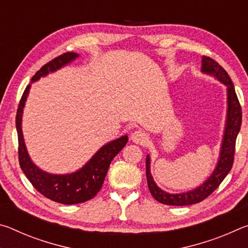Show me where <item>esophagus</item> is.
Instances as JSON below:
<instances>
[{
    "label": "esophagus",
    "instance_id": "34e87169",
    "mask_svg": "<svg viewBox=\"0 0 248 248\" xmlns=\"http://www.w3.org/2000/svg\"><path fill=\"white\" fill-rule=\"evenodd\" d=\"M148 134L141 130H137L131 134V140L136 144H145L148 142Z\"/></svg>",
    "mask_w": 248,
    "mask_h": 248
}]
</instances>
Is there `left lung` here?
Returning <instances> with one entry per match:
<instances>
[{
    "instance_id": "1",
    "label": "left lung",
    "mask_w": 248,
    "mask_h": 248,
    "mask_svg": "<svg viewBox=\"0 0 248 248\" xmlns=\"http://www.w3.org/2000/svg\"><path fill=\"white\" fill-rule=\"evenodd\" d=\"M201 72L213 77L217 81L226 86V118L223 131V139L221 142V148L217 165L211 175L204 182L196 187L195 189L179 192V194H170L159 188L151 174V158L146 155V179L150 192L158 202L169 205H189L198 203L207 198L215 191L222 183L229 171L232 169L235 152V142L237 134L241 130L242 124V109L238 102L232 79L222 66L209 57H202L201 60Z\"/></svg>"
}]
</instances>
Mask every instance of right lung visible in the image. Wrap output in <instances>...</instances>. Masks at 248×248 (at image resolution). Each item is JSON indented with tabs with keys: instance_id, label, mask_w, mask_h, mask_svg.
<instances>
[{
	"instance_id": "1",
	"label": "right lung",
	"mask_w": 248,
	"mask_h": 248,
	"mask_svg": "<svg viewBox=\"0 0 248 248\" xmlns=\"http://www.w3.org/2000/svg\"><path fill=\"white\" fill-rule=\"evenodd\" d=\"M79 57L78 53L66 52L53 59L45 64L33 75L31 82L27 85L20 99L17 114H16V130L18 136V158L20 169L26 175L29 182L41 195L48 199L63 204L82 203L94 198L102 188L109 165L117 154L124 148L128 142V136H123L104 144L81 169L69 174H52L39 169L32 162L25 144L22 130L23 112L26 104L31 83L40 78L47 77L63 66L70 64Z\"/></svg>"
}]
</instances>
